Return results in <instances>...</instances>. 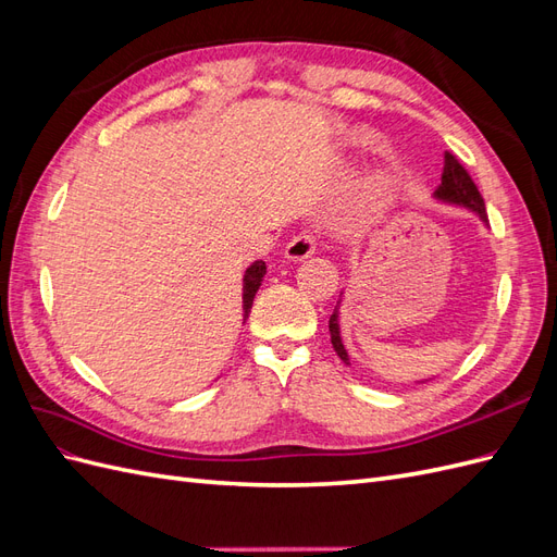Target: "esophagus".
Instances as JSON below:
<instances>
[{
    "label": "esophagus",
    "instance_id": "esophagus-1",
    "mask_svg": "<svg viewBox=\"0 0 557 557\" xmlns=\"http://www.w3.org/2000/svg\"><path fill=\"white\" fill-rule=\"evenodd\" d=\"M315 246H318L315 234H311V232H299V234H295V237L288 242V246H285V258H290V260H305V258H309L311 252L315 250Z\"/></svg>",
    "mask_w": 557,
    "mask_h": 557
}]
</instances>
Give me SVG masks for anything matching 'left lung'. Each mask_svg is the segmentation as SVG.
<instances>
[{"label": "left lung", "mask_w": 557, "mask_h": 557, "mask_svg": "<svg viewBox=\"0 0 557 557\" xmlns=\"http://www.w3.org/2000/svg\"><path fill=\"white\" fill-rule=\"evenodd\" d=\"M436 199H444V201H455V205H462L471 211H476L481 215V221L487 223V215H485V205H483V197L476 188L474 178L469 176V172L465 170V164L455 158L453 153L444 156V174H442V185L436 188ZM330 336H332V346L336 350V356H339L346 364H350L348 360V352L342 344V334H339V313L330 315Z\"/></svg>", "instance_id": "obj_1"}]
</instances>
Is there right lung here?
Wrapping results in <instances>:
<instances>
[{"label":"right lung","instance_id":"right-lung-1","mask_svg":"<svg viewBox=\"0 0 557 557\" xmlns=\"http://www.w3.org/2000/svg\"><path fill=\"white\" fill-rule=\"evenodd\" d=\"M264 274H267V264L262 260L252 262L246 269V274H244V318L248 315V311L252 307V299H256V293L260 288Z\"/></svg>","mask_w":557,"mask_h":557}]
</instances>
